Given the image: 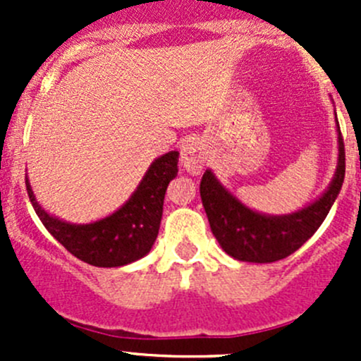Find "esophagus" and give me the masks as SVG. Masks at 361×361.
<instances>
[{"label":"esophagus","instance_id":"esophagus-1","mask_svg":"<svg viewBox=\"0 0 361 361\" xmlns=\"http://www.w3.org/2000/svg\"><path fill=\"white\" fill-rule=\"evenodd\" d=\"M181 166L190 174H199L206 162V148L201 137H188L180 148Z\"/></svg>","mask_w":361,"mask_h":361}]
</instances>
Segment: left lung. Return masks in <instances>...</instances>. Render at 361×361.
Segmentation results:
<instances>
[{
  "label": "left lung",
  "instance_id": "obj_1",
  "mask_svg": "<svg viewBox=\"0 0 361 361\" xmlns=\"http://www.w3.org/2000/svg\"><path fill=\"white\" fill-rule=\"evenodd\" d=\"M337 147V167L326 190L316 201L288 214L251 209L221 185L213 171L206 169L201 180V199L211 232L221 250L235 260L271 264L300 248L323 224L344 183L345 154L338 122Z\"/></svg>",
  "mask_w": 361,
  "mask_h": 361
}]
</instances>
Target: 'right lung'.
<instances>
[{
  "mask_svg": "<svg viewBox=\"0 0 361 361\" xmlns=\"http://www.w3.org/2000/svg\"><path fill=\"white\" fill-rule=\"evenodd\" d=\"M178 152L155 159L129 199L108 216L90 224H69L43 209L25 178L29 199L47 231L82 262L122 267L150 253L162 220L167 185L178 174Z\"/></svg>",
  "mask_w": 361,
  "mask_h": 361,
  "instance_id": "obj_1",
  "label": "right lung"
}]
</instances>
